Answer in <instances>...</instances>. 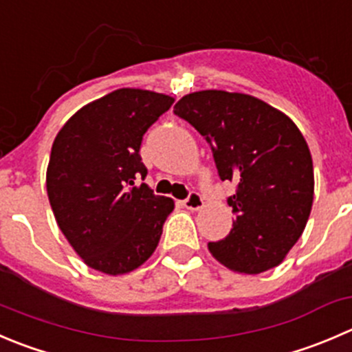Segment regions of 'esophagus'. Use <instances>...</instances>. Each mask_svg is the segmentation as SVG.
<instances>
[{
  "label": "esophagus",
  "mask_w": 352,
  "mask_h": 352,
  "mask_svg": "<svg viewBox=\"0 0 352 352\" xmlns=\"http://www.w3.org/2000/svg\"><path fill=\"white\" fill-rule=\"evenodd\" d=\"M184 206H186L187 210H192V211L201 210V208L204 206L203 196H201L199 192H196V190H190L189 196H187L186 201H184Z\"/></svg>",
  "instance_id": "obj_1"
}]
</instances>
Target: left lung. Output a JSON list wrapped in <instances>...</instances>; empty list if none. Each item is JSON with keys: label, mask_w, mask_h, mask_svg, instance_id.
Returning a JSON list of instances; mask_svg holds the SVG:
<instances>
[{"label": "left lung", "mask_w": 352, "mask_h": 352, "mask_svg": "<svg viewBox=\"0 0 352 352\" xmlns=\"http://www.w3.org/2000/svg\"><path fill=\"white\" fill-rule=\"evenodd\" d=\"M211 146L221 180L235 182L227 197L234 227L211 254L239 274L277 267L301 237L315 190L313 162L294 122L258 98L199 91L173 107Z\"/></svg>", "instance_id": "1"}]
</instances>
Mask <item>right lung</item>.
<instances>
[{
  "label": "right lung",
  "instance_id": "right-lung-1",
  "mask_svg": "<svg viewBox=\"0 0 352 352\" xmlns=\"http://www.w3.org/2000/svg\"><path fill=\"white\" fill-rule=\"evenodd\" d=\"M173 98L118 89L80 108L58 132L46 189L67 241L87 267L108 275L135 270L155 252L173 201L144 182L141 144Z\"/></svg>",
  "mask_w": 352,
  "mask_h": 352
}]
</instances>
